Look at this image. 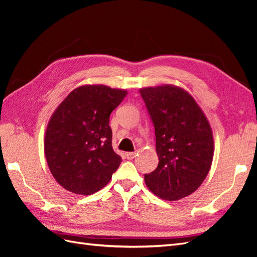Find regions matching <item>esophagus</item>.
Segmentation results:
<instances>
[{"label": "esophagus", "mask_w": 257, "mask_h": 257, "mask_svg": "<svg viewBox=\"0 0 257 257\" xmlns=\"http://www.w3.org/2000/svg\"><path fill=\"white\" fill-rule=\"evenodd\" d=\"M136 155H137V152H126L125 153V157L128 160H133L134 158H136Z\"/></svg>", "instance_id": "obj_1"}]
</instances>
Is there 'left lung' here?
Listing matches in <instances>:
<instances>
[{"mask_svg": "<svg viewBox=\"0 0 257 257\" xmlns=\"http://www.w3.org/2000/svg\"><path fill=\"white\" fill-rule=\"evenodd\" d=\"M155 130L159 165L145 175L149 190L174 201L191 195L213 160V134L204 111L188 91L173 84L139 90Z\"/></svg>", "mask_w": 257, "mask_h": 257, "instance_id": "obj_1", "label": "left lung"}]
</instances>
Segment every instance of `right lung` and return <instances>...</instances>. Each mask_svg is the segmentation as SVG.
Returning a JSON list of instances; mask_svg holds the SVG:
<instances>
[{
    "label": "right lung",
    "mask_w": 257,
    "mask_h": 257,
    "mask_svg": "<svg viewBox=\"0 0 257 257\" xmlns=\"http://www.w3.org/2000/svg\"><path fill=\"white\" fill-rule=\"evenodd\" d=\"M127 91L104 84L74 89L48 122L45 157L56 181L69 192L91 195L103 189L118 169L109 115Z\"/></svg>",
    "instance_id": "add662e5"
}]
</instances>
